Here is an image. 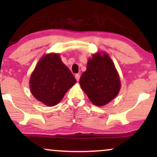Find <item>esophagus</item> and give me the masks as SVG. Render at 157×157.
Here are the masks:
<instances>
[{
    "mask_svg": "<svg viewBox=\"0 0 157 157\" xmlns=\"http://www.w3.org/2000/svg\"><path fill=\"white\" fill-rule=\"evenodd\" d=\"M80 74H76V75H75V78H76L77 81H79V80H80Z\"/></svg>",
    "mask_w": 157,
    "mask_h": 157,
    "instance_id": "esophagus-1",
    "label": "esophagus"
}]
</instances>
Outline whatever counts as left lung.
I'll return each instance as SVG.
<instances>
[{
  "mask_svg": "<svg viewBox=\"0 0 157 157\" xmlns=\"http://www.w3.org/2000/svg\"><path fill=\"white\" fill-rule=\"evenodd\" d=\"M80 85L93 104L101 106L117 96L120 80L114 63L108 54L100 52L89 59L87 69L82 74Z\"/></svg>",
  "mask_w": 157,
  "mask_h": 157,
  "instance_id": "obj_1",
  "label": "left lung"
}]
</instances>
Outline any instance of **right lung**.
Segmentation results:
<instances>
[{"mask_svg": "<svg viewBox=\"0 0 157 157\" xmlns=\"http://www.w3.org/2000/svg\"><path fill=\"white\" fill-rule=\"evenodd\" d=\"M76 83L68 67L57 53L45 55L38 61L29 80L32 94L39 101L53 106Z\"/></svg>", "mask_w": 157, "mask_h": 157, "instance_id": "obj_1", "label": "right lung"}]
</instances>
